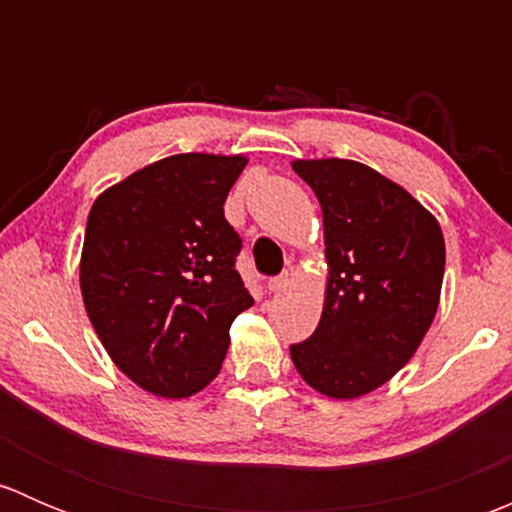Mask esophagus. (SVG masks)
<instances>
[{"mask_svg": "<svg viewBox=\"0 0 512 512\" xmlns=\"http://www.w3.org/2000/svg\"><path fill=\"white\" fill-rule=\"evenodd\" d=\"M289 282H292V277L285 272V275L280 277H272V280L267 282V289H270V292H282V289L289 287Z\"/></svg>", "mask_w": 512, "mask_h": 512, "instance_id": "esophagus-1", "label": "esophagus"}]
</instances>
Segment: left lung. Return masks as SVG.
Segmentation results:
<instances>
[{"mask_svg":"<svg viewBox=\"0 0 512 512\" xmlns=\"http://www.w3.org/2000/svg\"><path fill=\"white\" fill-rule=\"evenodd\" d=\"M324 218L322 319L292 344L319 394L356 399L391 379L426 337L441 299L446 245L438 220L401 185L356 160H294Z\"/></svg>","mask_w":512,"mask_h":512,"instance_id":"1","label":"left lung"}]
</instances>
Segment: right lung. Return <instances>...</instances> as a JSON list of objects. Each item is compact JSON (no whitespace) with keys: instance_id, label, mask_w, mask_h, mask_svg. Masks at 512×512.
<instances>
[{"instance_id":"add662e5","label":"right lung","mask_w":512,"mask_h":512,"mask_svg":"<svg viewBox=\"0 0 512 512\" xmlns=\"http://www.w3.org/2000/svg\"><path fill=\"white\" fill-rule=\"evenodd\" d=\"M245 156L180 153L103 190L89 213L81 294L103 349L141 389L185 399L218 376L252 297L225 198Z\"/></svg>"}]
</instances>
